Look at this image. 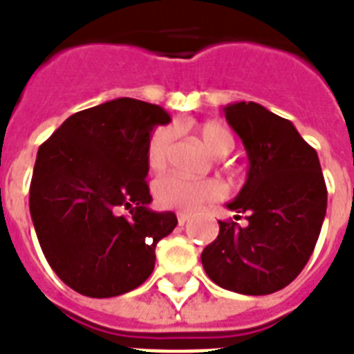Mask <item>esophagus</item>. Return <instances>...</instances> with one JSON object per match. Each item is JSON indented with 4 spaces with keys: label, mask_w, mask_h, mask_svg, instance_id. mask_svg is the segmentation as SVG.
Here are the masks:
<instances>
[{
    "label": "esophagus",
    "mask_w": 354,
    "mask_h": 354,
    "mask_svg": "<svg viewBox=\"0 0 354 354\" xmlns=\"http://www.w3.org/2000/svg\"><path fill=\"white\" fill-rule=\"evenodd\" d=\"M176 216H178V224H180V226H183V224L189 221V216L191 215H189V213H185V211H178Z\"/></svg>",
    "instance_id": "34e87169"
}]
</instances>
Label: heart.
<instances>
[{"instance_id": "b5f03b06", "label": "heart", "mask_w": 354, "mask_h": 354, "mask_svg": "<svg viewBox=\"0 0 354 354\" xmlns=\"http://www.w3.org/2000/svg\"><path fill=\"white\" fill-rule=\"evenodd\" d=\"M200 141L216 158H224L233 150V136L218 122H204L198 127ZM172 145V130L161 127L154 130L147 141L145 158L150 171H161L167 165ZM222 194L221 183L215 180H191L182 174H167L156 180L154 198L163 207L193 211L205 202L218 198Z\"/></svg>"}]
</instances>
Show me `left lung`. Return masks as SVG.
Listing matches in <instances>:
<instances>
[{
	"instance_id": "left-lung-1",
	"label": "left lung",
	"mask_w": 354,
	"mask_h": 354,
	"mask_svg": "<svg viewBox=\"0 0 354 354\" xmlns=\"http://www.w3.org/2000/svg\"><path fill=\"white\" fill-rule=\"evenodd\" d=\"M224 115L250 161L246 183L227 207L248 222H218L202 264L222 288L264 296L290 285L305 268L324 224L327 187L316 150L288 119L244 101L227 104Z\"/></svg>"
}]
</instances>
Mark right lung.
I'll use <instances>...</instances> for the list:
<instances>
[{"label": "right lung", "instance_id": "right-lung-1", "mask_svg": "<svg viewBox=\"0 0 354 354\" xmlns=\"http://www.w3.org/2000/svg\"><path fill=\"white\" fill-rule=\"evenodd\" d=\"M158 104L121 97L73 113L40 145L29 209L47 263L88 297H113L149 279L156 244L176 227L172 211L156 213L145 158ZM130 209V216H122Z\"/></svg>", "mask_w": 354, "mask_h": 354}]
</instances>
